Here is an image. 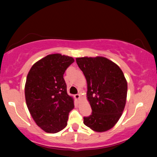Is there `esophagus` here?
Here are the masks:
<instances>
[{
	"instance_id": "34e87169",
	"label": "esophagus",
	"mask_w": 157,
	"mask_h": 157,
	"mask_svg": "<svg viewBox=\"0 0 157 157\" xmlns=\"http://www.w3.org/2000/svg\"><path fill=\"white\" fill-rule=\"evenodd\" d=\"M74 98L77 102H79V101H80V95H79V94H76V95H74Z\"/></svg>"
}]
</instances>
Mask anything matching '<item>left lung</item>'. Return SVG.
Wrapping results in <instances>:
<instances>
[{"instance_id": "8db88e82", "label": "left lung", "mask_w": 157, "mask_h": 157, "mask_svg": "<svg viewBox=\"0 0 157 157\" xmlns=\"http://www.w3.org/2000/svg\"><path fill=\"white\" fill-rule=\"evenodd\" d=\"M87 82V100L92 113L83 124L96 132L116 125L125 108L127 81L119 66L103 56L76 58Z\"/></svg>"}]
</instances>
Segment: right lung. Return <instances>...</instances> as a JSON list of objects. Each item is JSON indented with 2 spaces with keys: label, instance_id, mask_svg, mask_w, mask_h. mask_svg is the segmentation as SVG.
Returning a JSON list of instances; mask_svg holds the SVG:
<instances>
[{
  "label": "right lung",
  "instance_id": "1",
  "mask_svg": "<svg viewBox=\"0 0 157 157\" xmlns=\"http://www.w3.org/2000/svg\"><path fill=\"white\" fill-rule=\"evenodd\" d=\"M74 62L68 56L49 54L36 62L27 75V107L36 124L47 133L55 134L65 128L68 113L74 108L63 79L65 71Z\"/></svg>",
  "mask_w": 157,
  "mask_h": 157
}]
</instances>
